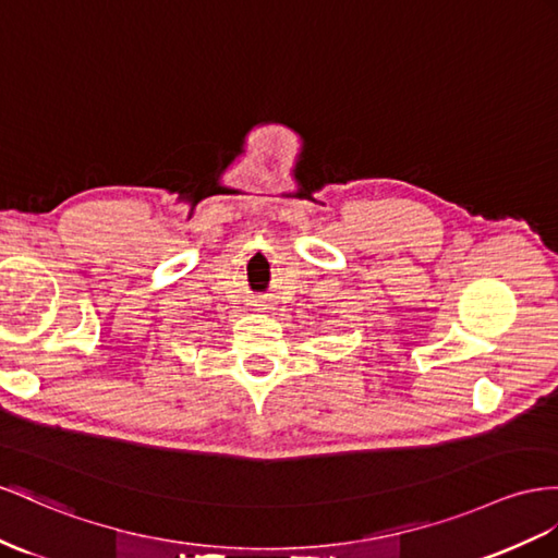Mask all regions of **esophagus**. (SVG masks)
<instances>
[{
	"mask_svg": "<svg viewBox=\"0 0 558 558\" xmlns=\"http://www.w3.org/2000/svg\"><path fill=\"white\" fill-rule=\"evenodd\" d=\"M252 306H256V308H268V302H266V299H256V302H254Z\"/></svg>",
	"mask_w": 558,
	"mask_h": 558,
	"instance_id": "obj_1",
	"label": "esophagus"
}]
</instances>
